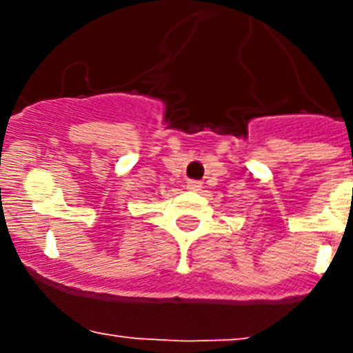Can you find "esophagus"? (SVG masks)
<instances>
[{
  "instance_id": "34e87169",
  "label": "esophagus",
  "mask_w": 353,
  "mask_h": 353,
  "mask_svg": "<svg viewBox=\"0 0 353 353\" xmlns=\"http://www.w3.org/2000/svg\"><path fill=\"white\" fill-rule=\"evenodd\" d=\"M187 189H189V191H201V182H196V180H189V182H187Z\"/></svg>"
}]
</instances>
